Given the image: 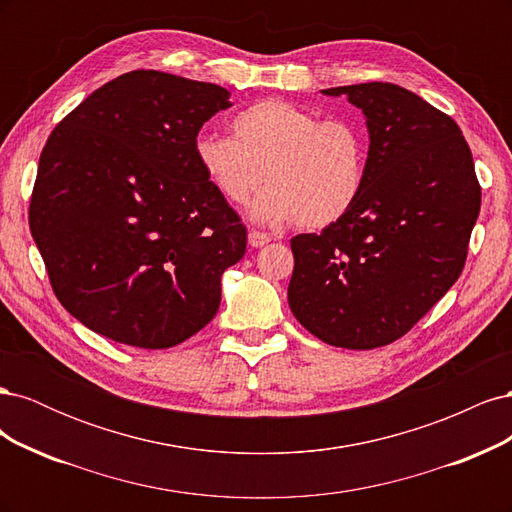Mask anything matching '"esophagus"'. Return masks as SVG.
<instances>
[{
    "label": "esophagus",
    "mask_w": 512,
    "mask_h": 512,
    "mask_svg": "<svg viewBox=\"0 0 512 512\" xmlns=\"http://www.w3.org/2000/svg\"><path fill=\"white\" fill-rule=\"evenodd\" d=\"M247 241H250L252 247H262L271 241V237L267 232H260V230H250V235H247Z\"/></svg>",
    "instance_id": "esophagus-1"
}]
</instances>
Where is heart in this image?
<instances>
[{"label":"heart","instance_id":"obj_1","mask_svg":"<svg viewBox=\"0 0 512 512\" xmlns=\"http://www.w3.org/2000/svg\"><path fill=\"white\" fill-rule=\"evenodd\" d=\"M232 136L200 134L198 166L226 203L245 205L265 183L252 218L327 228L344 220L365 188L367 141L348 119H320L288 100H260L230 121Z\"/></svg>","mask_w":512,"mask_h":512}]
</instances>
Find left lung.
Instances as JSON below:
<instances>
[{"label":"left lung","instance_id":"1","mask_svg":"<svg viewBox=\"0 0 512 512\" xmlns=\"http://www.w3.org/2000/svg\"><path fill=\"white\" fill-rule=\"evenodd\" d=\"M361 108L365 188L344 220L290 239L288 305L324 344L371 350L406 335L466 265L480 211L457 123L393 83L322 89Z\"/></svg>","mask_w":512,"mask_h":512}]
</instances>
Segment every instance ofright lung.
<instances>
[{
	"label": "right lung",
	"instance_id": "add662e5",
	"mask_svg": "<svg viewBox=\"0 0 512 512\" xmlns=\"http://www.w3.org/2000/svg\"><path fill=\"white\" fill-rule=\"evenodd\" d=\"M228 98L220 85L134 70L51 132L29 228L55 297L87 329L158 350L218 314L222 273L243 258L247 230L194 143Z\"/></svg>",
	"mask_w": 512,
	"mask_h": 512
}]
</instances>
